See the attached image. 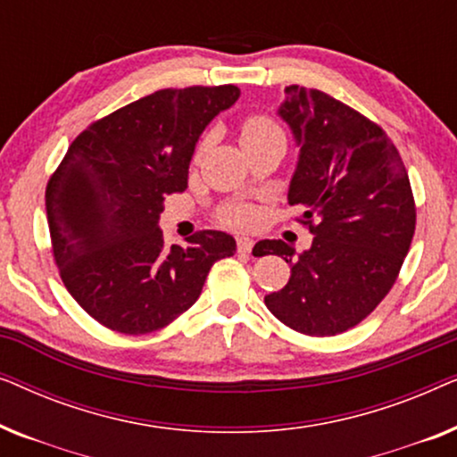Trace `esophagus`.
Wrapping results in <instances>:
<instances>
[{"instance_id":"obj_1","label":"esophagus","mask_w":457,"mask_h":457,"mask_svg":"<svg viewBox=\"0 0 457 457\" xmlns=\"http://www.w3.org/2000/svg\"><path fill=\"white\" fill-rule=\"evenodd\" d=\"M252 249H253V239H249V237H237V252L249 253Z\"/></svg>"}]
</instances>
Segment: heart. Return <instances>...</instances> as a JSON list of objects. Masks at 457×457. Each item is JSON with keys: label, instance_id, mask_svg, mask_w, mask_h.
<instances>
[{"label": "heart", "instance_id": "1", "mask_svg": "<svg viewBox=\"0 0 457 457\" xmlns=\"http://www.w3.org/2000/svg\"><path fill=\"white\" fill-rule=\"evenodd\" d=\"M270 135H280L278 129L268 120L264 116H253L245 120L241 129V143L262 139V137ZM253 220V212L249 208H243V205H237V208H230L227 214H224V222H228L230 227H247Z\"/></svg>", "mask_w": 457, "mask_h": 457}]
</instances>
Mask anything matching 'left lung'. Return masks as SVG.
Returning a JSON list of instances; mask_svg holds the SVG:
<instances>
[{"label":"left lung","mask_w":457,"mask_h":457,"mask_svg":"<svg viewBox=\"0 0 457 457\" xmlns=\"http://www.w3.org/2000/svg\"><path fill=\"white\" fill-rule=\"evenodd\" d=\"M277 114L299 147L287 197L305 208L314 239L302 253L258 243L260 255L291 266L264 302L297 333L330 337L364 320L395 283L416 228L410 179L385 130L327 93L287 87Z\"/></svg>","instance_id":"obj_1"}]
</instances>
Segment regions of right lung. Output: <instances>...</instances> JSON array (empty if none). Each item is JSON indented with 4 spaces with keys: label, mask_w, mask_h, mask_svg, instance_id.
I'll return each instance as SVG.
<instances>
[{
    "label": "right lung",
    "mask_w": 457,
    "mask_h": 457,
    "mask_svg": "<svg viewBox=\"0 0 457 457\" xmlns=\"http://www.w3.org/2000/svg\"><path fill=\"white\" fill-rule=\"evenodd\" d=\"M235 85L164 89L83 130L47 183L54 258L91 318L124 335L164 328L197 302L212 264L237 252L222 230L166 247L162 202L183 193L205 127Z\"/></svg>",
    "instance_id": "add662e5"
}]
</instances>
